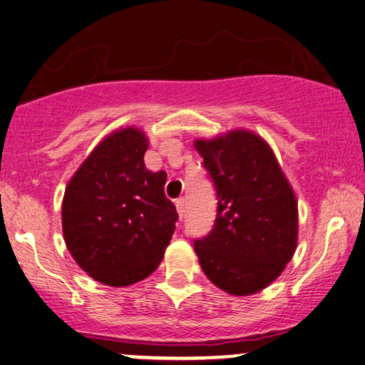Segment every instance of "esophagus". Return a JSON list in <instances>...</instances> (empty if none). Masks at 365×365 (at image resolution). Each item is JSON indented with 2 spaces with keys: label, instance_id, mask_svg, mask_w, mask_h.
<instances>
[{
  "label": "esophagus",
  "instance_id": "34e87169",
  "mask_svg": "<svg viewBox=\"0 0 365 365\" xmlns=\"http://www.w3.org/2000/svg\"><path fill=\"white\" fill-rule=\"evenodd\" d=\"M175 205H177L180 219H183V215H185V198H183V197L177 198V200H175Z\"/></svg>",
  "mask_w": 365,
  "mask_h": 365
}]
</instances>
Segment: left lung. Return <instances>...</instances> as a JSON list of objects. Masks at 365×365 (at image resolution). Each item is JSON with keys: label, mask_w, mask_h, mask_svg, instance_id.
<instances>
[{"label": "left lung", "mask_w": 365, "mask_h": 365, "mask_svg": "<svg viewBox=\"0 0 365 365\" xmlns=\"http://www.w3.org/2000/svg\"><path fill=\"white\" fill-rule=\"evenodd\" d=\"M215 188L212 230L193 247L207 278L230 294H251L274 281L292 259L298 204L273 151L259 136L232 131L197 140Z\"/></svg>", "instance_id": "1"}]
</instances>
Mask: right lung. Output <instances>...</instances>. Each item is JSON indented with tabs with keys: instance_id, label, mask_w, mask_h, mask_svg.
<instances>
[{
	"instance_id": "add662e5",
	"label": "right lung",
	"mask_w": 365,
	"mask_h": 365,
	"mask_svg": "<svg viewBox=\"0 0 365 365\" xmlns=\"http://www.w3.org/2000/svg\"><path fill=\"white\" fill-rule=\"evenodd\" d=\"M140 129L113 133L96 146L63 195L67 249L82 269L109 286L145 279L158 267L178 214L165 197L167 173L145 167Z\"/></svg>"
}]
</instances>
